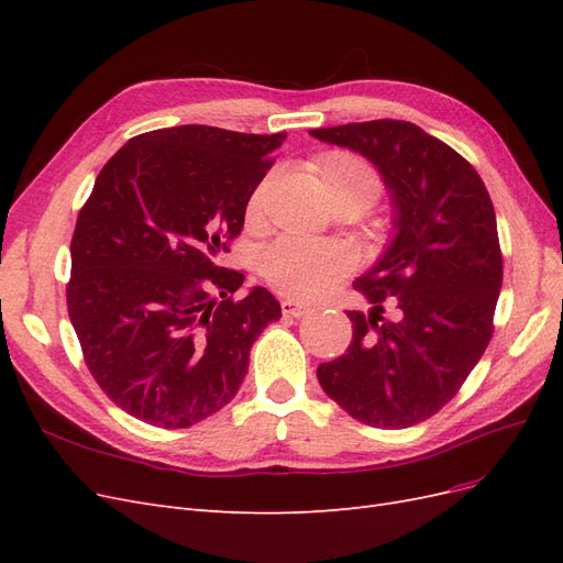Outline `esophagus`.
Wrapping results in <instances>:
<instances>
[{
	"label": "esophagus",
	"instance_id": "esophagus-1",
	"mask_svg": "<svg viewBox=\"0 0 563 563\" xmlns=\"http://www.w3.org/2000/svg\"><path fill=\"white\" fill-rule=\"evenodd\" d=\"M282 312L286 317L300 319V317H308L312 312V308H310V305H305V302H298V300H284L282 302Z\"/></svg>",
	"mask_w": 563,
	"mask_h": 563
}]
</instances>
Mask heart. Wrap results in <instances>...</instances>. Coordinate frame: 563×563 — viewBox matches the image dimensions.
<instances>
[{"label":"heart","mask_w":563,"mask_h":563,"mask_svg":"<svg viewBox=\"0 0 563 563\" xmlns=\"http://www.w3.org/2000/svg\"><path fill=\"white\" fill-rule=\"evenodd\" d=\"M321 183L327 195L340 190H360L376 199L380 183L373 168L352 155H329L321 162ZM265 185L253 195L251 207H258ZM352 265L350 251L338 242L305 240L298 234L279 236L261 253L263 277L279 288L282 294L298 300H314L323 296L329 288L345 275Z\"/></svg>","instance_id":"obj_1"}]
</instances>
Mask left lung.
<instances>
[{"label": "left lung", "instance_id": "8db88e82", "mask_svg": "<svg viewBox=\"0 0 563 563\" xmlns=\"http://www.w3.org/2000/svg\"><path fill=\"white\" fill-rule=\"evenodd\" d=\"M310 135L366 157L391 207L387 246L354 279L371 310L347 312L352 343L317 368L319 385L371 428H411L455 397L490 340L503 286L496 211L472 164L411 122L376 119Z\"/></svg>", "mask_w": 563, "mask_h": 563}]
</instances>
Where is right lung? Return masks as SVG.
Masks as SVG:
<instances>
[{
	"label": "right lung",
	"mask_w": 563,
	"mask_h": 563,
	"mask_svg": "<svg viewBox=\"0 0 563 563\" xmlns=\"http://www.w3.org/2000/svg\"><path fill=\"white\" fill-rule=\"evenodd\" d=\"M286 133L185 124L135 135L98 174L70 244L67 314L106 395L183 430L230 404L255 338L282 317L267 288L220 267L225 240Z\"/></svg>",
	"instance_id": "obj_1"
}]
</instances>
